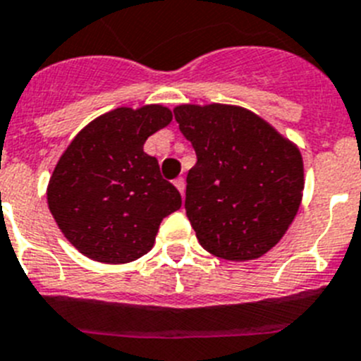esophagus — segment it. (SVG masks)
Segmentation results:
<instances>
[{"label": "esophagus", "instance_id": "34e87169", "mask_svg": "<svg viewBox=\"0 0 361 361\" xmlns=\"http://www.w3.org/2000/svg\"><path fill=\"white\" fill-rule=\"evenodd\" d=\"M174 185H176V188L181 192V196H183L185 194V178H181V176L176 178V180H174Z\"/></svg>", "mask_w": 361, "mask_h": 361}]
</instances>
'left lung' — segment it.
I'll return each instance as SVG.
<instances>
[{"label": "left lung", "mask_w": 361, "mask_h": 361, "mask_svg": "<svg viewBox=\"0 0 361 361\" xmlns=\"http://www.w3.org/2000/svg\"><path fill=\"white\" fill-rule=\"evenodd\" d=\"M174 118L197 157L185 210L200 245L228 261L264 255L297 216L304 188L298 149L235 106H178Z\"/></svg>", "instance_id": "8db88e82"}]
</instances>
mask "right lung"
<instances>
[{"mask_svg":"<svg viewBox=\"0 0 361 361\" xmlns=\"http://www.w3.org/2000/svg\"><path fill=\"white\" fill-rule=\"evenodd\" d=\"M173 120L164 106L118 108L73 138L48 185V207L64 237L86 257L136 261L154 245L164 217L181 196L144 152L152 133Z\"/></svg>","mask_w":361,"mask_h":361,"instance_id":"add662e5","label":"right lung"}]
</instances>
